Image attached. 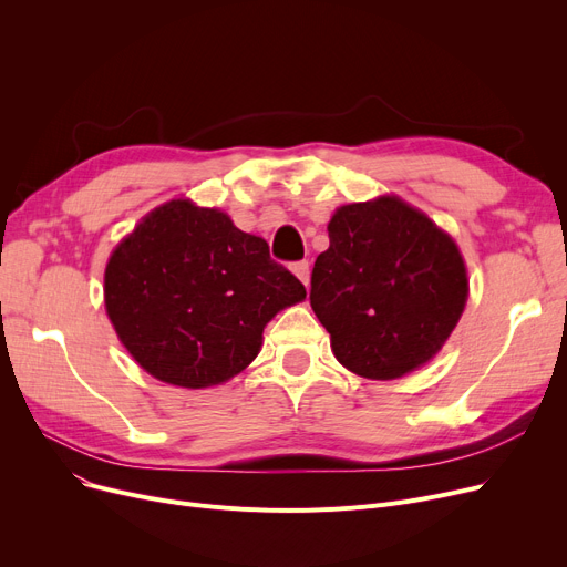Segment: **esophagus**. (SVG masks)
Wrapping results in <instances>:
<instances>
[{"instance_id":"esophagus-1","label":"esophagus","mask_w":567,"mask_h":567,"mask_svg":"<svg viewBox=\"0 0 567 567\" xmlns=\"http://www.w3.org/2000/svg\"><path fill=\"white\" fill-rule=\"evenodd\" d=\"M291 271L306 287L310 285V261H306V259L303 261H293L291 264Z\"/></svg>"}]
</instances>
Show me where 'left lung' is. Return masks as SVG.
<instances>
[{"instance_id":"obj_1","label":"left lung","mask_w":567,"mask_h":567,"mask_svg":"<svg viewBox=\"0 0 567 567\" xmlns=\"http://www.w3.org/2000/svg\"><path fill=\"white\" fill-rule=\"evenodd\" d=\"M312 268L310 306L336 359L365 379L425 365L457 326L466 266L453 238L400 197L340 206Z\"/></svg>"}]
</instances>
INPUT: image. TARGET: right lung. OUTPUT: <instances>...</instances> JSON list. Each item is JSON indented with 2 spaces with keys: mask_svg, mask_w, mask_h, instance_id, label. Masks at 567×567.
I'll return each mask as SVG.
<instances>
[{
  "mask_svg": "<svg viewBox=\"0 0 567 567\" xmlns=\"http://www.w3.org/2000/svg\"><path fill=\"white\" fill-rule=\"evenodd\" d=\"M306 287L218 208L172 199L128 234L105 266V310L152 377L206 389L246 370L264 326Z\"/></svg>",
  "mask_w": 567,
  "mask_h": 567,
  "instance_id": "obj_1",
  "label": "right lung"
}]
</instances>
